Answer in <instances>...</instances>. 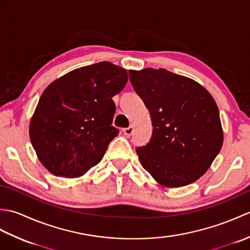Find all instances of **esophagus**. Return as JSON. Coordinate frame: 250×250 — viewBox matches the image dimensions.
I'll list each match as a JSON object with an SVG mask.
<instances>
[{
    "mask_svg": "<svg viewBox=\"0 0 250 250\" xmlns=\"http://www.w3.org/2000/svg\"><path fill=\"white\" fill-rule=\"evenodd\" d=\"M133 132H134V126H133V125H130L129 128L124 129V133H125V135H128V136L133 134Z\"/></svg>",
    "mask_w": 250,
    "mask_h": 250,
    "instance_id": "obj_1",
    "label": "esophagus"
}]
</instances>
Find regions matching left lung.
I'll return each instance as SVG.
<instances>
[{"label":"left lung","mask_w":250,"mask_h":250,"mask_svg":"<svg viewBox=\"0 0 250 250\" xmlns=\"http://www.w3.org/2000/svg\"><path fill=\"white\" fill-rule=\"evenodd\" d=\"M129 74L153 125L150 142L136 149L142 167L164 187L194 183L210 167L224 144L215 100L193 79L166 68L130 70Z\"/></svg>","instance_id":"obj_1"}]
</instances>
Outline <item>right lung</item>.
I'll return each mask as SVG.
<instances>
[{
	"label": "right lung",
	"instance_id": "1",
	"mask_svg": "<svg viewBox=\"0 0 250 250\" xmlns=\"http://www.w3.org/2000/svg\"><path fill=\"white\" fill-rule=\"evenodd\" d=\"M128 82L125 68L103 61L68 72L41 95L29 125L41 163L55 176L81 177L102 160L119 131L111 125L114 95Z\"/></svg>",
	"mask_w": 250,
	"mask_h": 250
}]
</instances>
